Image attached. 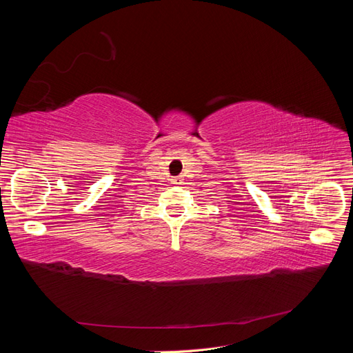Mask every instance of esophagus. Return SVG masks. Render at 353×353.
I'll return each mask as SVG.
<instances>
[{
  "instance_id": "esophagus-1",
  "label": "esophagus",
  "mask_w": 353,
  "mask_h": 353,
  "mask_svg": "<svg viewBox=\"0 0 353 353\" xmlns=\"http://www.w3.org/2000/svg\"><path fill=\"white\" fill-rule=\"evenodd\" d=\"M172 183H174V184H181V183H183V178H181V176H175V178L172 179Z\"/></svg>"
}]
</instances>
